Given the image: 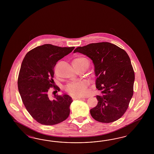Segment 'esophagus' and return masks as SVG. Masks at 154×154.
Segmentation results:
<instances>
[{
  "label": "esophagus",
  "mask_w": 154,
  "mask_h": 154,
  "mask_svg": "<svg viewBox=\"0 0 154 154\" xmlns=\"http://www.w3.org/2000/svg\"><path fill=\"white\" fill-rule=\"evenodd\" d=\"M74 99H82V98H85L84 97H73Z\"/></svg>",
  "instance_id": "esophagus-1"
}]
</instances>
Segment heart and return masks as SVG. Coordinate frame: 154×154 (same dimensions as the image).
Returning a JSON list of instances; mask_svg holds the SVG:
<instances>
[{"label": "heart", "mask_w": 154, "mask_h": 154, "mask_svg": "<svg viewBox=\"0 0 154 154\" xmlns=\"http://www.w3.org/2000/svg\"><path fill=\"white\" fill-rule=\"evenodd\" d=\"M72 64L74 68H76L82 65H89V61L85 57L78 56L73 60ZM88 85V82L85 81L70 82L65 86V90L73 97H84L87 91Z\"/></svg>", "instance_id": "heart-1"}]
</instances>
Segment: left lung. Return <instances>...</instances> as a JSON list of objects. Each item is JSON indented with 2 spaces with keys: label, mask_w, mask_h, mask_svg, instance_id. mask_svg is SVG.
I'll return each instance as SVG.
<instances>
[{
  "label": "left lung",
  "mask_w": 154,
  "mask_h": 154,
  "mask_svg": "<svg viewBox=\"0 0 154 154\" xmlns=\"http://www.w3.org/2000/svg\"><path fill=\"white\" fill-rule=\"evenodd\" d=\"M88 56L93 62L96 88L100 91L97 106L90 109L95 120L109 123L126 112L133 95L135 79L131 59L126 52L109 42L90 43L74 51Z\"/></svg>",
  "instance_id": "1"
}]
</instances>
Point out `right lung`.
I'll use <instances>...</instances> for the list:
<instances>
[{"mask_svg": "<svg viewBox=\"0 0 154 154\" xmlns=\"http://www.w3.org/2000/svg\"><path fill=\"white\" fill-rule=\"evenodd\" d=\"M74 48L45 44L28 52L22 62L17 80L19 93L29 114L41 124L55 125L69 115L71 97L55 94L52 99L48 91L53 87L59 91L54 86V67Z\"/></svg>", "mask_w": 154, "mask_h": 154, "instance_id": "1", "label": "right lung"}]
</instances>
